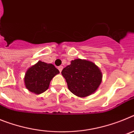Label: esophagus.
<instances>
[{
	"label": "esophagus",
	"instance_id": "34e87169",
	"mask_svg": "<svg viewBox=\"0 0 134 134\" xmlns=\"http://www.w3.org/2000/svg\"><path fill=\"white\" fill-rule=\"evenodd\" d=\"M62 69H63V66H58V70H60V72H62Z\"/></svg>",
	"mask_w": 134,
	"mask_h": 134
}]
</instances>
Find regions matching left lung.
Here are the masks:
<instances>
[{"instance_id": "8db88e82", "label": "left lung", "mask_w": 134, "mask_h": 134, "mask_svg": "<svg viewBox=\"0 0 134 134\" xmlns=\"http://www.w3.org/2000/svg\"><path fill=\"white\" fill-rule=\"evenodd\" d=\"M71 93L80 97L91 95L102 81V73L93 62L76 59L62 71Z\"/></svg>"}]
</instances>
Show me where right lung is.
Instances as JSON below:
<instances>
[{
    "mask_svg": "<svg viewBox=\"0 0 134 134\" xmlns=\"http://www.w3.org/2000/svg\"><path fill=\"white\" fill-rule=\"evenodd\" d=\"M60 72L52 64L39 61L27 70L25 76V85L29 91L35 94L43 93L49 87L54 76Z\"/></svg>",
    "mask_w": 134,
    "mask_h": 134,
    "instance_id": "1",
    "label": "right lung"
}]
</instances>
